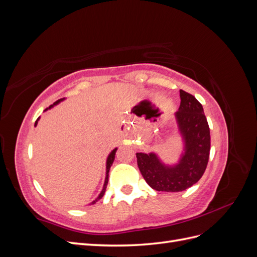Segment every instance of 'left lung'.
Listing matches in <instances>:
<instances>
[{"instance_id":"8db88e82","label":"left lung","mask_w":257,"mask_h":257,"mask_svg":"<svg viewBox=\"0 0 257 257\" xmlns=\"http://www.w3.org/2000/svg\"><path fill=\"white\" fill-rule=\"evenodd\" d=\"M180 107L176 112L185 142V153L175 167L164 166L154 153H136L138 168L155 191L179 192L203 177L210 154V128L204 108L190 93L180 90Z\"/></svg>"}]
</instances>
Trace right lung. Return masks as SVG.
Segmentation results:
<instances>
[{"label": "right lung", "mask_w": 257, "mask_h": 257, "mask_svg": "<svg viewBox=\"0 0 257 257\" xmlns=\"http://www.w3.org/2000/svg\"><path fill=\"white\" fill-rule=\"evenodd\" d=\"M61 100H62V99H58L57 102H54V103H53V105H50V106H49V108L53 107L54 105H57L58 103H60V102H61ZM46 110H47V109H46ZM37 121H38V119L35 121V126H36V124H37ZM115 152H116V149H114V150L109 154V157H108V159H107V165H106V169H107V170H106V174H107V175H106V179H105L104 188H103V191L100 192V194L98 195V197H97L94 201H92V205H93V204H95L98 199H100V198H102V197L104 196V193H105V191H106V186H107V183H108V176H109V175H108V173H109V169H110V167H111V165H112V163H113V160H114V157H115Z\"/></svg>", "instance_id": "obj_1"}]
</instances>
